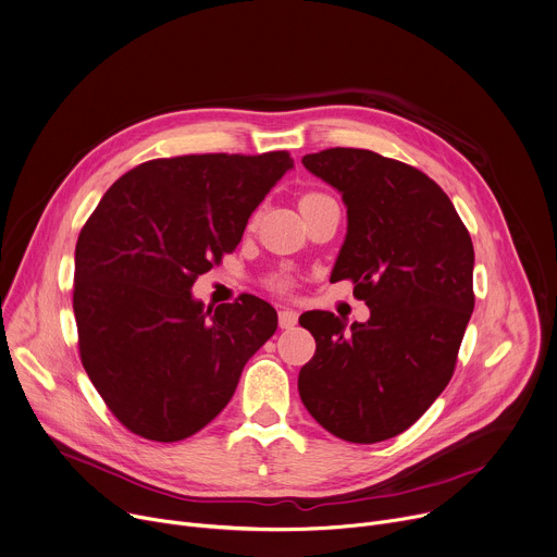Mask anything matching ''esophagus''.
Listing matches in <instances>:
<instances>
[{
	"label": "esophagus",
	"instance_id": "esophagus-1",
	"mask_svg": "<svg viewBox=\"0 0 557 557\" xmlns=\"http://www.w3.org/2000/svg\"><path fill=\"white\" fill-rule=\"evenodd\" d=\"M277 322H280V329H293L297 324V313L293 309H282L277 313Z\"/></svg>",
	"mask_w": 557,
	"mask_h": 557
}]
</instances>
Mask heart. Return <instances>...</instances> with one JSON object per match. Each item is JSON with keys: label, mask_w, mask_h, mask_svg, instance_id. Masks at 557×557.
Masks as SVG:
<instances>
[{"label": "heart", "mask_w": 557, "mask_h": 557, "mask_svg": "<svg viewBox=\"0 0 557 557\" xmlns=\"http://www.w3.org/2000/svg\"><path fill=\"white\" fill-rule=\"evenodd\" d=\"M318 197H324V195H320V193H309V195L301 197V201H311V199H318ZM271 286H273L275 290H286V288L290 286V280H288V275H275V277H271Z\"/></svg>", "instance_id": "b5f03b06"}]
</instances>
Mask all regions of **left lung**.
<instances>
[{"label":"left lung","mask_w":557,"mask_h":557,"mask_svg":"<svg viewBox=\"0 0 557 557\" xmlns=\"http://www.w3.org/2000/svg\"><path fill=\"white\" fill-rule=\"evenodd\" d=\"M301 164L342 193L348 228L331 282L356 284L371 318L299 315L315 337L299 397L335 437L375 444L418 422L453 377L475 307L473 242L448 195L409 164L364 148Z\"/></svg>","instance_id":"1"}]
</instances>
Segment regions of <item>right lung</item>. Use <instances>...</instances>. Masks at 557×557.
<instances>
[{
	"instance_id": "obj_1",
	"label": "right lung",
	"mask_w": 557,
	"mask_h": 557,
	"mask_svg": "<svg viewBox=\"0 0 557 557\" xmlns=\"http://www.w3.org/2000/svg\"><path fill=\"white\" fill-rule=\"evenodd\" d=\"M288 169L286 150L150 160L122 175L84 224L73 286L79 358L131 433L180 442L205 429L275 333L269 301L244 295L213 311L190 288L237 248Z\"/></svg>"
}]
</instances>
